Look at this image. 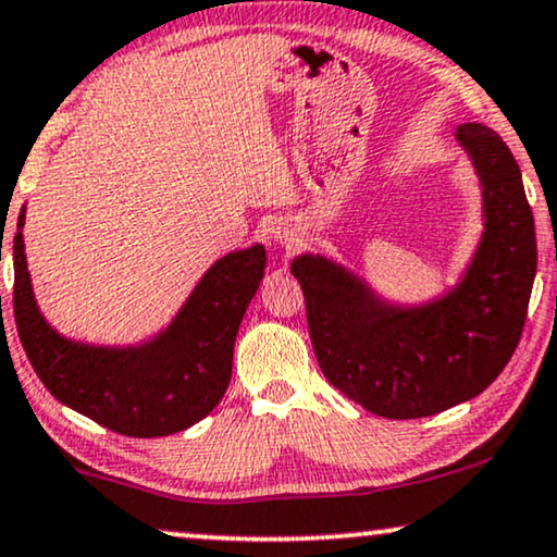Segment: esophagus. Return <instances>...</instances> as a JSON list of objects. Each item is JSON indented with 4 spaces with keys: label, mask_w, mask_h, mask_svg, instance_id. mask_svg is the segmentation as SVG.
<instances>
[{
    "label": "esophagus",
    "mask_w": 557,
    "mask_h": 557,
    "mask_svg": "<svg viewBox=\"0 0 557 557\" xmlns=\"http://www.w3.org/2000/svg\"><path fill=\"white\" fill-rule=\"evenodd\" d=\"M275 237H277L280 245L293 247L295 242H297V232H295V230H289V226H280V230L275 232Z\"/></svg>",
    "instance_id": "esophagus-1"
}]
</instances>
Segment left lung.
I'll use <instances>...</instances> for the list:
<instances>
[{
    "label": "left lung",
    "mask_w": 557,
    "mask_h": 557,
    "mask_svg": "<svg viewBox=\"0 0 557 557\" xmlns=\"http://www.w3.org/2000/svg\"><path fill=\"white\" fill-rule=\"evenodd\" d=\"M454 138L480 178L484 230L442 295L406 305L325 255L302 252L289 264L320 371L375 417L421 419L480 396L520 343L537 270L520 166L487 125L461 123Z\"/></svg>",
    "instance_id": "obj_1"
}]
</instances>
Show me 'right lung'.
Instances as JSON below:
<instances>
[{
  "instance_id": "add662e5",
  "label": "right lung",
  "mask_w": 557,
  "mask_h": 557,
  "mask_svg": "<svg viewBox=\"0 0 557 557\" xmlns=\"http://www.w3.org/2000/svg\"><path fill=\"white\" fill-rule=\"evenodd\" d=\"M25 211L12 242L14 318L45 388L123 436H169L207 417L230 386L239 323L264 277L268 252L260 242L219 257L151 338L136 346H96L67 338L45 320L27 270Z\"/></svg>"
}]
</instances>
